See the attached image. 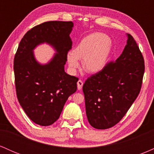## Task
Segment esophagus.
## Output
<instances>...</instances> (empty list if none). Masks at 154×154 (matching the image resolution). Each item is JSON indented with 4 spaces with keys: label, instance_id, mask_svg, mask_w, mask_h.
Masks as SVG:
<instances>
[{
    "label": "esophagus",
    "instance_id": "34e87169",
    "mask_svg": "<svg viewBox=\"0 0 154 154\" xmlns=\"http://www.w3.org/2000/svg\"><path fill=\"white\" fill-rule=\"evenodd\" d=\"M77 89L78 90H81L82 88V85H83V82L81 79H79V80L77 81Z\"/></svg>",
    "mask_w": 154,
    "mask_h": 154
}]
</instances>
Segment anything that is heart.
<instances>
[{
	"mask_svg": "<svg viewBox=\"0 0 154 154\" xmlns=\"http://www.w3.org/2000/svg\"><path fill=\"white\" fill-rule=\"evenodd\" d=\"M112 48L111 39L102 33H93L85 37L67 55V61L73 69L82 60L83 69L88 73H98L106 65Z\"/></svg>",
	"mask_w": 154,
	"mask_h": 154,
	"instance_id": "obj_1",
	"label": "heart"
}]
</instances>
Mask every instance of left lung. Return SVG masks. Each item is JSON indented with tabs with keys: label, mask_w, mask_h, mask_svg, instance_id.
<instances>
[{
	"label": "left lung",
	"mask_w": 154,
	"mask_h": 154,
	"mask_svg": "<svg viewBox=\"0 0 154 154\" xmlns=\"http://www.w3.org/2000/svg\"><path fill=\"white\" fill-rule=\"evenodd\" d=\"M122 54L88 77L82 87L90 125L98 130L114 127L137 98L142 86L144 59L131 35Z\"/></svg>",
	"instance_id": "8db88e82"
}]
</instances>
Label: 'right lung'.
Wrapping results in <instances>:
<instances>
[{"mask_svg":"<svg viewBox=\"0 0 154 154\" xmlns=\"http://www.w3.org/2000/svg\"><path fill=\"white\" fill-rule=\"evenodd\" d=\"M72 22L51 21L32 28L24 35L14 60L16 91L21 106L35 124L49 126L59 118L69 97L77 91L78 78L64 71L72 48ZM47 42L57 52L47 65L35 59L33 50Z\"/></svg>","mask_w":154,"mask_h":154,"instance_id":"obj_1","label":"right lung"}]
</instances>
